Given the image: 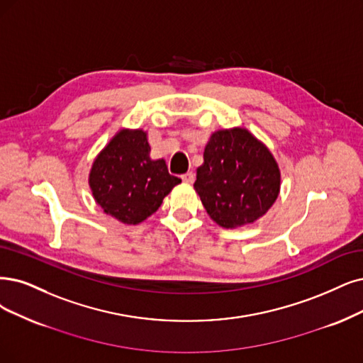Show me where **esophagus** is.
<instances>
[{
    "instance_id": "obj_1",
    "label": "esophagus",
    "mask_w": 363,
    "mask_h": 363,
    "mask_svg": "<svg viewBox=\"0 0 363 363\" xmlns=\"http://www.w3.org/2000/svg\"><path fill=\"white\" fill-rule=\"evenodd\" d=\"M181 178H182V181H184V182H186V184H193V182H194V174H193L191 172L182 174Z\"/></svg>"
}]
</instances>
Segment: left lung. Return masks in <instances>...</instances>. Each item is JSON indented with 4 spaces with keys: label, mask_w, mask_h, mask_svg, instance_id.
<instances>
[{
    "label": "left lung",
    "mask_w": 363,
    "mask_h": 363,
    "mask_svg": "<svg viewBox=\"0 0 363 363\" xmlns=\"http://www.w3.org/2000/svg\"><path fill=\"white\" fill-rule=\"evenodd\" d=\"M279 189L275 157L250 130L232 127L211 134L194 182L211 220L224 229L256 223L272 208Z\"/></svg>",
    "instance_id": "obj_1"
}]
</instances>
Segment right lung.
Segmentation results:
<instances>
[{
    "instance_id": "obj_1",
    "label": "right lung",
    "mask_w": 363,
    "mask_h": 363,
    "mask_svg": "<svg viewBox=\"0 0 363 363\" xmlns=\"http://www.w3.org/2000/svg\"><path fill=\"white\" fill-rule=\"evenodd\" d=\"M147 131L121 128L94 158L88 184L96 203L119 223L136 225L181 184L163 158H151Z\"/></svg>"
}]
</instances>
